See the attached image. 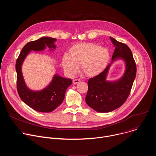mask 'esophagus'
I'll use <instances>...</instances> for the list:
<instances>
[{
	"mask_svg": "<svg viewBox=\"0 0 156 156\" xmlns=\"http://www.w3.org/2000/svg\"><path fill=\"white\" fill-rule=\"evenodd\" d=\"M80 82H81V80H79V79H75V80H73V83L74 84H78V83H79Z\"/></svg>",
	"mask_w": 156,
	"mask_h": 156,
	"instance_id": "esophagus-1",
	"label": "esophagus"
}]
</instances>
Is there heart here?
I'll use <instances>...</instances> for the list:
<instances>
[{
  "label": "heart",
  "instance_id": "b5f03b06",
  "mask_svg": "<svg viewBox=\"0 0 156 156\" xmlns=\"http://www.w3.org/2000/svg\"><path fill=\"white\" fill-rule=\"evenodd\" d=\"M109 58L107 49L92 42H80L70 48L69 55L63 56L62 65L65 72L69 76H75L81 65L82 72L86 76L93 77L103 72Z\"/></svg>",
  "mask_w": 156,
  "mask_h": 156
}]
</instances>
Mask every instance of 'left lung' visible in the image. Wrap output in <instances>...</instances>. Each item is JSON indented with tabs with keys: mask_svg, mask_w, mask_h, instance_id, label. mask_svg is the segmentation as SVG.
<instances>
[{
	"mask_svg": "<svg viewBox=\"0 0 156 156\" xmlns=\"http://www.w3.org/2000/svg\"><path fill=\"white\" fill-rule=\"evenodd\" d=\"M110 37L115 49L112 60H124L126 70L118 81H107L106 76L111 63L99 75L88 80L86 104L99 112H109L120 107L127 99L136 74V65L131 51L126 44Z\"/></svg>",
	"mask_w": 156,
	"mask_h": 156,
	"instance_id": "8db88e82",
	"label": "left lung"
}]
</instances>
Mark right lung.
Listing matches in <instances>:
<instances>
[{"instance_id":"obj_1","label":"right lung","mask_w":156,"mask_h":156,"mask_svg":"<svg viewBox=\"0 0 156 156\" xmlns=\"http://www.w3.org/2000/svg\"><path fill=\"white\" fill-rule=\"evenodd\" d=\"M56 39L43 37L37 40L28 42L21 51L16 62V87L21 99L33 109L40 112H51L60 105L65 98L67 87L72 84L71 79H66L54 75L49 85L39 91H31L25 84L21 72V65L25 57L31 51H41L46 46L55 49Z\"/></svg>"}]
</instances>
